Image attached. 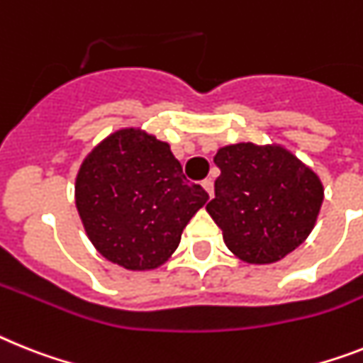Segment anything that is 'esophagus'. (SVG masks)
<instances>
[{"instance_id": "esophagus-1", "label": "esophagus", "mask_w": 363, "mask_h": 363, "mask_svg": "<svg viewBox=\"0 0 363 363\" xmlns=\"http://www.w3.org/2000/svg\"><path fill=\"white\" fill-rule=\"evenodd\" d=\"M201 186L205 188V190H206V194H208L210 197L214 196V182L210 181V179H205V181L201 182Z\"/></svg>"}]
</instances>
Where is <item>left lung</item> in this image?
I'll return each mask as SVG.
<instances>
[{
    "label": "left lung",
    "instance_id": "1",
    "mask_svg": "<svg viewBox=\"0 0 363 363\" xmlns=\"http://www.w3.org/2000/svg\"><path fill=\"white\" fill-rule=\"evenodd\" d=\"M208 214L227 247L249 264H273L312 233L323 203L319 177L279 145H225Z\"/></svg>",
    "mask_w": 363,
    "mask_h": 363
}]
</instances>
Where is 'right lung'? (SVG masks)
Returning <instances> with one entry per match:
<instances>
[{"label":"right lung","instance_id":"1","mask_svg":"<svg viewBox=\"0 0 363 363\" xmlns=\"http://www.w3.org/2000/svg\"><path fill=\"white\" fill-rule=\"evenodd\" d=\"M206 199L169 145L138 129L103 140L75 181V205L90 242L106 260L130 271L155 269L172 257Z\"/></svg>","mask_w":363,"mask_h":363}]
</instances>
